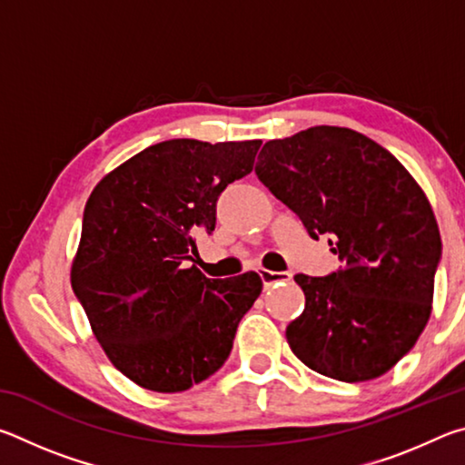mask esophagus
I'll use <instances>...</instances> for the list:
<instances>
[{
    "mask_svg": "<svg viewBox=\"0 0 465 465\" xmlns=\"http://www.w3.org/2000/svg\"><path fill=\"white\" fill-rule=\"evenodd\" d=\"M293 274L291 272H279V271H261V279L264 282V289H271V287H277L282 285V282H289Z\"/></svg>",
    "mask_w": 465,
    "mask_h": 465,
    "instance_id": "obj_1",
    "label": "esophagus"
}]
</instances>
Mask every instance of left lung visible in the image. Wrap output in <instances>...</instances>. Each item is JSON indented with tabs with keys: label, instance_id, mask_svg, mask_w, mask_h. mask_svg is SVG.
Returning <instances> with one entry per match:
<instances>
[{
	"label": "left lung",
	"instance_id": "left-lung-1",
	"mask_svg": "<svg viewBox=\"0 0 465 465\" xmlns=\"http://www.w3.org/2000/svg\"><path fill=\"white\" fill-rule=\"evenodd\" d=\"M254 172L342 262L328 277L295 274L305 308L287 326L291 351L346 383L390 371L432 310L440 235L427 194L388 149L328 124L266 141Z\"/></svg>",
	"mask_w": 465,
	"mask_h": 465
}]
</instances>
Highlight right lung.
Instances as JSON below:
<instances>
[{"instance_id": "obj_1", "label": "right lung", "mask_w": 465, "mask_h": 465, "mask_svg": "<svg viewBox=\"0 0 465 465\" xmlns=\"http://www.w3.org/2000/svg\"><path fill=\"white\" fill-rule=\"evenodd\" d=\"M262 141L170 139L94 188L72 287L106 357L131 381L174 393L213 375L262 281L207 279L188 266L196 235L215 230L227 184L252 172Z\"/></svg>"}]
</instances>
